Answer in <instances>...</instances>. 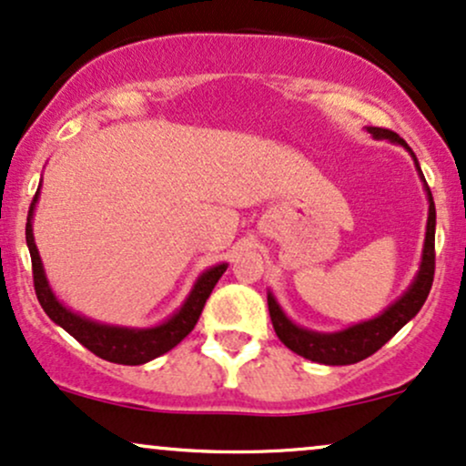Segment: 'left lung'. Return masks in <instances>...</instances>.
<instances>
[{"label":"left lung","instance_id":"1","mask_svg":"<svg viewBox=\"0 0 466 466\" xmlns=\"http://www.w3.org/2000/svg\"><path fill=\"white\" fill-rule=\"evenodd\" d=\"M370 137L377 141L386 139L390 144L406 147L412 157L414 167H417L420 183H423L425 198H428V224H425V239H423V250H420V261L419 270L414 275L412 283L406 288V292L401 294L397 300H392L388 308L377 314L375 319L355 322V325L344 327L338 331H314L308 327H300L294 322L289 316L283 311L281 305L272 289H268V309H270L272 327H275L279 340H281L289 351H294L300 358L311 360V362L327 364V366H347L362 362V360L380 351L384 344L390 340L395 333L401 329L403 325H408L414 316L419 314V309L423 308L425 299H428L431 281H434V235H436V207L434 198H431V191L425 183L423 172H420L419 158L412 152L406 141L401 139L397 133L386 128H377V126H366Z\"/></svg>","mask_w":466,"mask_h":466}]
</instances>
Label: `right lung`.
I'll use <instances>...</instances> for the list:
<instances>
[{"label": "right lung", "mask_w": 466, "mask_h": 466, "mask_svg": "<svg viewBox=\"0 0 466 466\" xmlns=\"http://www.w3.org/2000/svg\"><path fill=\"white\" fill-rule=\"evenodd\" d=\"M43 183V178H41ZM41 183L32 200L30 211H27V224H25V244L32 257V275H35V289L36 299L46 314L63 327L69 336H74L82 347L89 349L97 358L106 360L113 364H126V366H139L150 362V360L158 358V355L167 353L183 340L187 333L194 329L198 322L202 308H205L207 299H209L211 289L216 288L218 279L227 272L228 264H216L207 270H202L196 277L194 286H191L189 294L185 297L183 303L177 311L167 316L166 320L157 322L150 327H126V325H108V322L93 320L89 316L78 314L56 297L52 286H49L46 268H43L41 255H38L35 231H32V220H35L36 202L41 196Z\"/></svg>", "instance_id": "right-lung-1"}]
</instances>
